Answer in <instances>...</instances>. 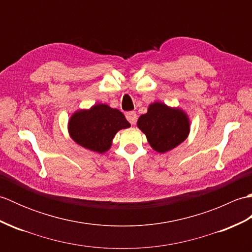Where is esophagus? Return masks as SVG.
Listing matches in <instances>:
<instances>
[{
    "label": "esophagus",
    "instance_id": "1",
    "mask_svg": "<svg viewBox=\"0 0 252 252\" xmlns=\"http://www.w3.org/2000/svg\"><path fill=\"white\" fill-rule=\"evenodd\" d=\"M126 119H127V121H129L131 125H135L136 123V120H137V115H136V112H134V111H129V112H126Z\"/></svg>",
    "mask_w": 252,
    "mask_h": 252
}]
</instances>
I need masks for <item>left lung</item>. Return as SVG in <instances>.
Returning <instances> with one entry per match:
<instances>
[{
  "mask_svg": "<svg viewBox=\"0 0 252 252\" xmlns=\"http://www.w3.org/2000/svg\"><path fill=\"white\" fill-rule=\"evenodd\" d=\"M137 127L146 135L154 151L164 154L189 137L190 121L189 115L180 107L154 101L148 106L146 114L138 118Z\"/></svg>",
  "mask_w": 252,
  "mask_h": 252,
  "instance_id": "8db88e82",
  "label": "left lung"
}]
</instances>
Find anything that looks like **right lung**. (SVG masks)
I'll list each match as a JSON object with an SVG mask.
<instances>
[{
  "instance_id": "1",
  "label": "right lung",
  "mask_w": 252,
  "mask_h": 252,
  "mask_svg": "<svg viewBox=\"0 0 252 252\" xmlns=\"http://www.w3.org/2000/svg\"><path fill=\"white\" fill-rule=\"evenodd\" d=\"M131 125L120 110L106 104L74 111L68 120V133L78 145L95 153L108 152L117 132Z\"/></svg>"
}]
</instances>
